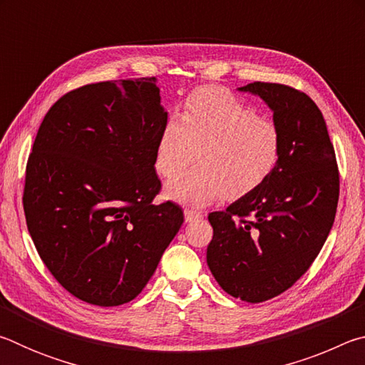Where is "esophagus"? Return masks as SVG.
I'll list each match as a JSON object with an SVG mask.
<instances>
[{
  "label": "esophagus",
  "instance_id": "1",
  "mask_svg": "<svg viewBox=\"0 0 365 365\" xmlns=\"http://www.w3.org/2000/svg\"><path fill=\"white\" fill-rule=\"evenodd\" d=\"M183 214H185V222H193V220L201 219V212L193 211V209H185Z\"/></svg>",
  "mask_w": 365,
  "mask_h": 365
}]
</instances>
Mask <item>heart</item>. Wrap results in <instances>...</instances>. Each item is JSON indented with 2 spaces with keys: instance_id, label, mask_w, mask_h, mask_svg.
Here are the masks:
<instances>
[{
  "instance_id": "1",
  "label": "heart",
  "mask_w": 365,
  "mask_h": 365,
  "mask_svg": "<svg viewBox=\"0 0 365 365\" xmlns=\"http://www.w3.org/2000/svg\"><path fill=\"white\" fill-rule=\"evenodd\" d=\"M198 153H195V150ZM197 158L191 170L165 185V196L182 205L206 206L225 193L243 196L262 185L282 154L275 122L224 88L207 86L185 101L180 117L172 114L156 141V170L172 177Z\"/></svg>"
}]
</instances>
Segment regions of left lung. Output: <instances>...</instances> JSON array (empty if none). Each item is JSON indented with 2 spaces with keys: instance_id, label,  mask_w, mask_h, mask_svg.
<instances>
[{
  "instance_id": "1",
  "label": "left lung",
  "mask_w": 365,
  "mask_h": 365,
  "mask_svg": "<svg viewBox=\"0 0 365 365\" xmlns=\"http://www.w3.org/2000/svg\"><path fill=\"white\" fill-rule=\"evenodd\" d=\"M238 91L259 96L274 113L282 154L262 185L207 215L214 235L206 261L225 293L262 302L292 287L322 250L339 177L324 115L306 93L264 82Z\"/></svg>"
}]
</instances>
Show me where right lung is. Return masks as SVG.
<instances>
[{"instance_id": "obj_1", "label": "right lung", "mask_w": 365, "mask_h": 365, "mask_svg": "<svg viewBox=\"0 0 365 365\" xmlns=\"http://www.w3.org/2000/svg\"><path fill=\"white\" fill-rule=\"evenodd\" d=\"M158 80L85 85L53 104L27 163L24 212L54 279L90 304L137 298L183 224L151 205L156 141L168 113Z\"/></svg>"}]
</instances>
